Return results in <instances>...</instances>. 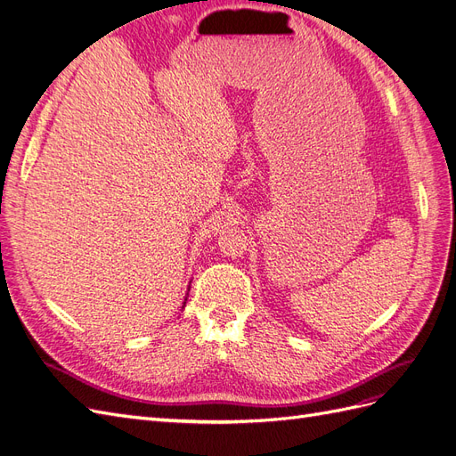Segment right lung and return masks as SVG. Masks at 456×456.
I'll use <instances>...</instances> for the list:
<instances>
[{
	"mask_svg": "<svg viewBox=\"0 0 456 456\" xmlns=\"http://www.w3.org/2000/svg\"><path fill=\"white\" fill-rule=\"evenodd\" d=\"M184 306H186V302H184Z\"/></svg>",
	"mask_w": 456,
	"mask_h": 456,
	"instance_id": "right-lung-1",
	"label": "right lung"
}]
</instances>
